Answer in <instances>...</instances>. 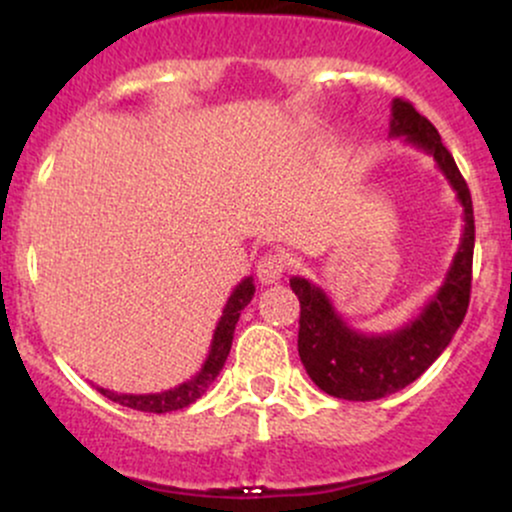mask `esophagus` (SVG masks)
Here are the masks:
<instances>
[{"label": "esophagus", "instance_id": "1", "mask_svg": "<svg viewBox=\"0 0 512 512\" xmlns=\"http://www.w3.org/2000/svg\"><path fill=\"white\" fill-rule=\"evenodd\" d=\"M286 257L281 255V252H269V255H264L260 262H257V279L262 281V284H276V281L281 279L286 272Z\"/></svg>", "mask_w": 512, "mask_h": 512}]
</instances>
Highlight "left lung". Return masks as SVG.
I'll list each match as a JSON object with an SVG mask.
<instances>
[{
    "label": "left lung",
    "mask_w": 512,
    "mask_h": 512,
    "mask_svg": "<svg viewBox=\"0 0 512 512\" xmlns=\"http://www.w3.org/2000/svg\"><path fill=\"white\" fill-rule=\"evenodd\" d=\"M390 137H404L407 144L419 146L421 151L433 156L452 190L457 192L464 228L460 248L445 274L443 286L424 305V310L397 332H358L334 310L320 286L310 284L303 276L291 279V289L301 301L298 356L310 380L322 392L349 402H370L414 383L452 342L457 327L467 315L469 291H472L474 209L472 195L455 158L440 142L438 129L402 98L392 101Z\"/></svg>",
    "instance_id": "1"
}]
</instances>
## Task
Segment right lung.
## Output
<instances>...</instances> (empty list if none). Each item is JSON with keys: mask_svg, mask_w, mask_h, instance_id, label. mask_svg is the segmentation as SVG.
Masks as SVG:
<instances>
[{"mask_svg": "<svg viewBox=\"0 0 512 512\" xmlns=\"http://www.w3.org/2000/svg\"><path fill=\"white\" fill-rule=\"evenodd\" d=\"M255 296V284H252V276H245L243 281L233 289L231 298H228L223 315L214 330V339H211V349L207 361L195 378L185 380L178 387L166 392H156V395H120V392L105 390V387H96L103 397L113 399V402L122 404V407L137 409V411H149V414H166V411H178L195 404L204 392L209 390V385L214 383L216 375L221 373L223 363H226L228 351L233 344V332H236L238 317L243 313V308L252 301Z\"/></svg>", "mask_w": 512, "mask_h": 512, "instance_id": "obj_1", "label": "right lung"}]
</instances>
